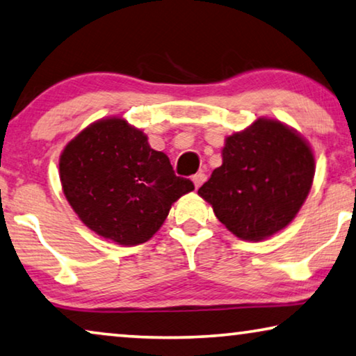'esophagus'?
<instances>
[{
    "label": "esophagus",
    "mask_w": 356,
    "mask_h": 356,
    "mask_svg": "<svg viewBox=\"0 0 356 356\" xmlns=\"http://www.w3.org/2000/svg\"><path fill=\"white\" fill-rule=\"evenodd\" d=\"M193 184H195V188H200L201 185H203V182L206 180V174L204 172H196L195 176L192 177Z\"/></svg>",
    "instance_id": "obj_1"
}]
</instances>
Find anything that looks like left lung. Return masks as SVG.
<instances>
[{"instance_id":"obj_1","label":"left lung","mask_w":356,"mask_h":356,"mask_svg":"<svg viewBox=\"0 0 356 356\" xmlns=\"http://www.w3.org/2000/svg\"><path fill=\"white\" fill-rule=\"evenodd\" d=\"M309 142L278 120L257 118L225 139L222 166L198 195L233 235L262 241L286 229L314 184Z\"/></svg>"}]
</instances>
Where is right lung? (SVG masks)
I'll return each mask as SVG.
<instances>
[{"label": "right lung", "instance_id": "add662e5", "mask_svg": "<svg viewBox=\"0 0 356 356\" xmlns=\"http://www.w3.org/2000/svg\"><path fill=\"white\" fill-rule=\"evenodd\" d=\"M63 195L79 220L121 246L145 243L160 230L171 206L192 192L163 152L124 118H102L79 132L59 160Z\"/></svg>", "mask_w": 356, "mask_h": 356}]
</instances>
